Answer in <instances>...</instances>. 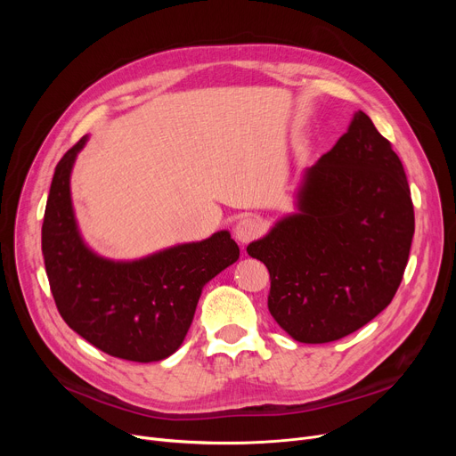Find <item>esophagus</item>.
I'll return each mask as SVG.
<instances>
[{"label": "esophagus", "instance_id": "34e87169", "mask_svg": "<svg viewBox=\"0 0 456 456\" xmlns=\"http://www.w3.org/2000/svg\"><path fill=\"white\" fill-rule=\"evenodd\" d=\"M262 232V224L256 218H242L234 225V236L240 244H248Z\"/></svg>", "mask_w": 456, "mask_h": 456}]
</instances>
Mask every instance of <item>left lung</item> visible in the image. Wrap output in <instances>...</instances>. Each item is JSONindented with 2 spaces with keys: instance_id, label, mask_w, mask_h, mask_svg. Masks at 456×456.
I'll return each instance as SVG.
<instances>
[{
  "instance_id": "left-lung-1",
  "label": "left lung",
  "mask_w": 456,
  "mask_h": 456,
  "mask_svg": "<svg viewBox=\"0 0 456 456\" xmlns=\"http://www.w3.org/2000/svg\"><path fill=\"white\" fill-rule=\"evenodd\" d=\"M296 208L248 253L266 265L268 308L294 340H340L390 305L414 236L403 164L366 112L303 172Z\"/></svg>"
}]
</instances>
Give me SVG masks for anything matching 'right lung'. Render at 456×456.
Returning <instances> with one entry per match:
<instances>
[{"instance_id":"add662e5","label":"right lung","mask_w":456,"mask_h":456,"mask_svg":"<svg viewBox=\"0 0 456 456\" xmlns=\"http://www.w3.org/2000/svg\"><path fill=\"white\" fill-rule=\"evenodd\" d=\"M83 136L59 160L42 224V255L62 320L110 356L157 362L174 354L194 320L203 286L240 256L229 231L138 260L94 253L79 232L69 175Z\"/></svg>"}]
</instances>
